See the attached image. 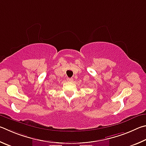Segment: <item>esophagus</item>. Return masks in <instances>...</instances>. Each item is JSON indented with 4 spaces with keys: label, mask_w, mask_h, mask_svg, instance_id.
Returning a JSON list of instances; mask_svg holds the SVG:
<instances>
[{
    "label": "esophagus",
    "mask_w": 146,
    "mask_h": 146,
    "mask_svg": "<svg viewBox=\"0 0 146 146\" xmlns=\"http://www.w3.org/2000/svg\"><path fill=\"white\" fill-rule=\"evenodd\" d=\"M66 81H67L68 82H72V81H73V79L72 78H68L67 79H66Z\"/></svg>",
    "instance_id": "obj_1"
}]
</instances>
